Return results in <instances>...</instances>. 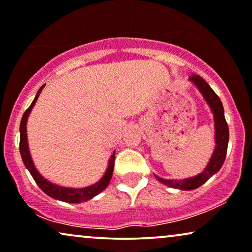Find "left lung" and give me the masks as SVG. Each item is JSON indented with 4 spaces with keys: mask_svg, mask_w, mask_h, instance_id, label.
<instances>
[{
    "mask_svg": "<svg viewBox=\"0 0 252 252\" xmlns=\"http://www.w3.org/2000/svg\"><path fill=\"white\" fill-rule=\"evenodd\" d=\"M189 80L199 89L200 93L202 94L203 98L211 108V111L214 116V128H215V149L213 151V155L211 159H209L208 164L205 170L201 173L196 174V176L190 178H185V179L180 180H172V179H163V178L156 176L158 181L161 184L166 185L172 189H178L181 190H190L195 189L200 187L201 185L206 183L209 178L218 173L220 168L224 163L225 155H227L228 149V142H229V128L227 121L224 117V109L222 106L221 100L215 92L213 91L207 82L203 80L201 76L199 75H190Z\"/></svg>",
    "mask_w": 252,
    "mask_h": 252,
    "instance_id": "1",
    "label": "left lung"
}]
</instances>
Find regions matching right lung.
Returning <instances> with one entry per match:
<instances>
[{
    "mask_svg": "<svg viewBox=\"0 0 252 252\" xmlns=\"http://www.w3.org/2000/svg\"><path fill=\"white\" fill-rule=\"evenodd\" d=\"M45 86V85H44ZM44 86H41L39 91L37 92L36 97L32 101V103L30 104V107L28 108L27 111L24 113L23 117H22L21 126H20V152L22 156V160L25 165V167L28 168L30 174L36 181V184L39 186V189L43 190L44 193H46L47 195L53 197V199L59 200V201L68 202V203H80V202H86L88 200L93 199L94 196H96L98 193L102 192L103 189H106L108 184L110 183L111 176H113L114 171V161H115V151L113 152V155L110 156L109 161H108V167L107 171L104 172V174L101 178L97 183L94 185H91V186L82 187V189H72V187H63L59 186V185H56L51 183L47 179H45L41 174L38 172V170L34 166L32 158H31L30 150H29V144H28V135H27V122L29 119V115H30L31 110L36 104L38 97H39V94L43 91Z\"/></svg>",
    "mask_w": 252,
    "mask_h": 252,
    "instance_id": "1",
    "label": "right lung"
}]
</instances>
